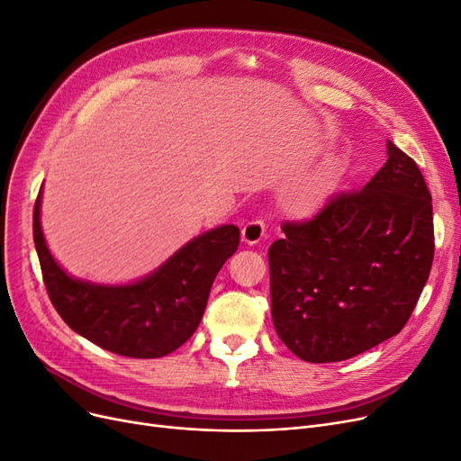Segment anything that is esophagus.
Here are the masks:
<instances>
[{
  "label": "esophagus",
  "instance_id": "esophagus-1",
  "mask_svg": "<svg viewBox=\"0 0 461 461\" xmlns=\"http://www.w3.org/2000/svg\"><path fill=\"white\" fill-rule=\"evenodd\" d=\"M241 237H243V241L249 243V245H257L262 240H266V224H264V220L254 218V220L247 221V224L241 228Z\"/></svg>",
  "mask_w": 461,
  "mask_h": 461
}]
</instances>
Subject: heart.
Segmentation results:
<instances>
[{
    "label": "heart",
    "mask_w": 461,
    "mask_h": 461,
    "mask_svg": "<svg viewBox=\"0 0 461 461\" xmlns=\"http://www.w3.org/2000/svg\"><path fill=\"white\" fill-rule=\"evenodd\" d=\"M322 201V195L321 194H313V195H310L308 199H305V207L308 209H313V207H317V204Z\"/></svg>",
    "instance_id": "obj_1"
}]
</instances>
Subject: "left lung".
<instances>
[{"label": "left lung", "mask_w": 461, "mask_h": 461, "mask_svg": "<svg viewBox=\"0 0 461 461\" xmlns=\"http://www.w3.org/2000/svg\"><path fill=\"white\" fill-rule=\"evenodd\" d=\"M271 243V319L308 363L351 359L402 330L428 283L433 204L416 161L387 142L365 187L332 195Z\"/></svg>", "instance_id": "1"}]
</instances>
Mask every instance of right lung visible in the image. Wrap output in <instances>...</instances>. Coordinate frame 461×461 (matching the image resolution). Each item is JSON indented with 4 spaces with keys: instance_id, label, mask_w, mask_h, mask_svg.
<instances>
[{
    "instance_id": "obj_1",
    "label": "right lung",
    "mask_w": 461,
    "mask_h": 461,
    "mask_svg": "<svg viewBox=\"0 0 461 461\" xmlns=\"http://www.w3.org/2000/svg\"><path fill=\"white\" fill-rule=\"evenodd\" d=\"M41 190L33 204V243L50 303L74 332L98 348L134 359L178 349L199 327L212 281L240 247V228L195 237L146 279L102 286L66 276L50 257L40 226Z\"/></svg>"
}]
</instances>
